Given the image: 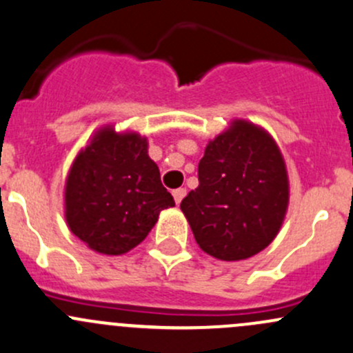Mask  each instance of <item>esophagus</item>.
I'll return each instance as SVG.
<instances>
[{
  "label": "esophagus",
  "instance_id": "1",
  "mask_svg": "<svg viewBox=\"0 0 353 353\" xmlns=\"http://www.w3.org/2000/svg\"><path fill=\"white\" fill-rule=\"evenodd\" d=\"M172 196L176 199V203H181L183 201V198L186 196V190L184 188H179V190H174L172 191Z\"/></svg>",
  "mask_w": 353,
  "mask_h": 353
}]
</instances>
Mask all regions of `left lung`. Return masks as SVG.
Listing matches in <instances>:
<instances>
[{
	"instance_id": "1",
	"label": "left lung",
	"mask_w": 353,
	"mask_h": 353,
	"mask_svg": "<svg viewBox=\"0 0 353 353\" xmlns=\"http://www.w3.org/2000/svg\"><path fill=\"white\" fill-rule=\"evenodd\" d=\"M198 181L181 210L206 254L239 261L275 239L287 213L288 176L268 131L234 119L206 145Z\"/></svg>"
}]
</instances>
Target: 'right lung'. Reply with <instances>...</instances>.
<instances>
[{"label":"right lung","mask_w":353,"mask_h":353,"mask_svg":"<svg viewBox=\"0 0 353 353\" xmlns=\"http://www.w3.org/2000/svg\"><path fill=\"white\" fill-rule=\"evenodd\" d=\"M138 133L104 126L71 163L65 184V216L71 232L92 251L117 256L137 248L174 206Z\"/></svg>","instance_id":"add662e5"}]
</instances>
